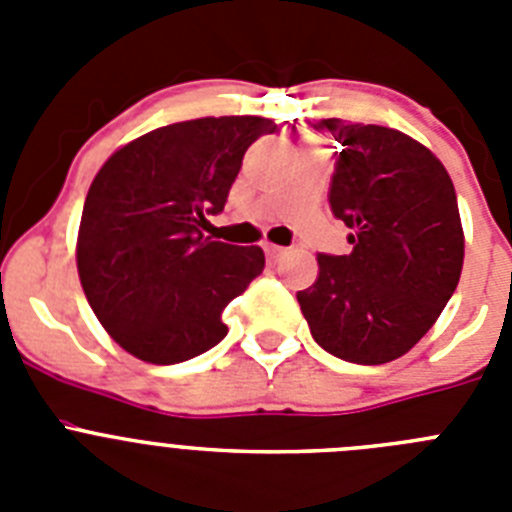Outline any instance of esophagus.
<instances>
[{
	"instance_id": "1",
	"label": "esophagus",
	"mask_w": 512,
	"mask_h": 512,
	"mask_svg": "<svg viewBox=\"0 0 512 512\" xmlns=\"http://www.w3.org/2000/svg\"><path fill=\"white\" fill-rule=\"evenodd\" d=\"M264 253L269 261H277L284 256V248L282 246H274V243H264Z\"/></svg>"
}]
</instances>
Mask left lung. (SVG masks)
Returning a JSON list of instances; mask_svg holds the SVG:
<instances>
[{"label":"left lung","instance_id":"left-lung-1","mask_svg":"<svg viewBox=\"0 0 512 512\" xmlns=\"http://www.w3.org/2000/svg\"><path fill=\"white\" fill-rule=\"evenodd\" d=\"M341 143L330 210L354 230L348 256H318L297 292L312 338L351 364L400 359L454 295L464 230L449 171L423 143L382 125L320 120Z\"/></svg>","mask_w":512,"mask_h":512}]
</instances>
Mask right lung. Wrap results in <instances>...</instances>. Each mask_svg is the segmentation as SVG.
<instances>
[{
	"mask_svg": "<svg viewBox=\"0 0 512 512\" xmlns=\"http://www.w3.org/2000/svg\"><path fill=\"white\" fill-rule=\"evenodd\" d=\"M274 130L253 115L174 122L97 171L76 266L97 320L135 359L179 364L225 338L223 310L264 271V251L202 230L225 207L248 146Z\"/></svg>",
	"mask_w": 512,
	"mask_h": 512,
	"instance_id": "1",
	"label": "right lung"
}]
</instances>
